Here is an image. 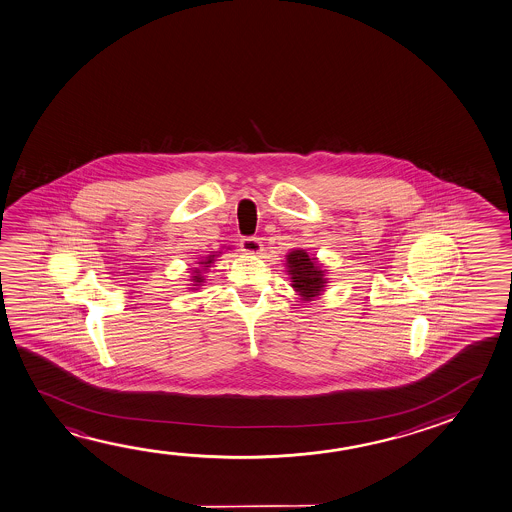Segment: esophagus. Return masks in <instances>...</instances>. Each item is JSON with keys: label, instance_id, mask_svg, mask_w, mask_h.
Wrapping results in <instances>:
<instances>
[{"label": "esophagus", "instance_id": "1", "mask_svg": "<svg viewBox=\"0 0 512 512\" xmlns=\"http://www.w3.org/2000/svg\"><path fill=\"white\" fill-rule=\"evenodd\" d=\"M241 250L246 255H260L262 253V243L259 237H243L241 239Z\"/></svg>", "mask_w": 512, "mask_h": 512}]
</instances>
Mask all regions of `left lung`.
Here are the masks:
<instances>
[{
  "label": "left lung",
  "mask_w": 512,
  "mask_h": 512,
  "mask_svg": "<svg viewBox=\"0 0 512 512\" xmlns=\"http://www.w3.org/2000/svg\"><path fill=\"white\" fill-rule=\"evenodd\" d=\"M287 273L291 275L294 291L302 296L303 302H312L325 291L327 277L325 269L318 264L316 257H310L305 250H293L287 253Z\"/></svg>",
  "instance_id": "obj_1"
}]
</instances>
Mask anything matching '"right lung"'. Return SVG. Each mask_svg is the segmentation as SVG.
Instances as JSON below:
<instances>
[{"instance_id": "right-lung-1", "label": "right lung", "mask_w": 512, "mask_h": 512, "mask_svg": "<svg viewBox=\"0 0 512 512\" xmlns=\"http://www.w3.org/2000/svg\"><path fill=\"white\" fill-rule=\"evenodd\" d=\"M214 259H216V255H209V257H205V259L198 262V264H202V268L193 269L194 277L191 278V280L194 282L193 285H202V282H205V278H203L202 273L203 271H207V269L210 268V264L214 262Z\"/></svg>"}]
</instances>
